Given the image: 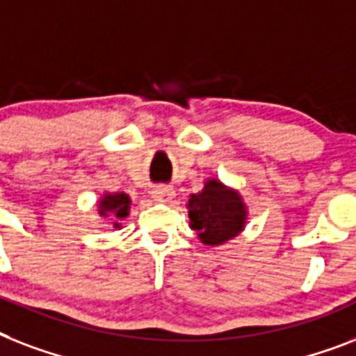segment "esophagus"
Segmentation results:
<instances>
[{"label":"esophagus","mask_w":356,"mask_h":356,"mask_svg":"<svg viewBox=\"0 0 356 356\" xmlns=\"http://www.w3.org/2000/svg\"><path fill=\"white\" fill-rule=\"evenodd\" d=\"M173 195H175L173 188H168V186H156V188H153V192H151V197H153V201H156V203H168Z\"/></svg>","instance_id":"obj_1"}]
</instances>
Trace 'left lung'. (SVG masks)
Masks as SVG:
<instances>
[{
    "label": "left lung",
    "instance_id": "1",
    "mask_svg": "<svg viewBox=\"0 0 356 356\" xmlns=\"http://www.w3.org/2000/svg\"><path fill=\"white\" fill-rule=\"evenodd\" d=\"M190 229L205 245H223L242 233L248 222V207L238 190L218 179H207L205 186L188 200Z\"/></svg>",
    "mask_w": 356,
    "mask_h": 356
}]
</instances>
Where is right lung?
I'll return each mask as SVG.
<instances>
[{"label": "right lung", "mask_w": 356, "mask_h": 356, "mask_svg": "<svg viewBox=\"0 0 356 356\" xmlns=\"http://www.w3.org/2000/svg\"><path fill=\"white\" fill-rule=\"evenodd\" d=\"M129 211H131V197L123 192H105V194L99 197L97 201V214L103 218H111V220H116L113 223L114 227H122V220L129 216Z\"/></svg>", "instance_id": "right-lung-1"}]
</instances>
